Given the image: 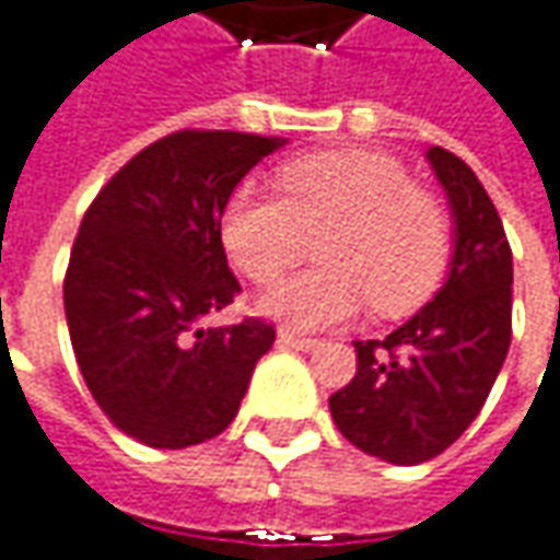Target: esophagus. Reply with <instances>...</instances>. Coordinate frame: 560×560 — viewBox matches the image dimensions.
<instances>
[{
    "label": "esophagus",
    "instance_id": "esophagus-1",
    "mask_svg": "<svg viewBox=\"0 0 560 560\" xmlns=\"http://www.w3.org/2000/svg\"><path fill=\"white\" fill-rule=\"evenodd\" d=\"M279 342L281 346L294 348V351H313V348L319 346V342H316V339H311V336H298V332H291V329H281Z\"/></svg>",
    "mask_w": 560,
    "mask_h": 560
}]
</instances>
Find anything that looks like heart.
I'll return each instance as SVG.
<instances>
[{"label": "heart", "instance_id": "b5f03b06", "mask_svg": "<svg viewBox=\"0 0 560 560\" xmlns=\"http://www.w3.org/2000/svg\"><path fill=\"white\" fill-rule=\"evenodd\" d=\"M281 196L244 183L221 209V244L256 284L291 269L319 237L323 269L281 281L259 298V313L313 332L354 319L368 298L380 313L421 301L441 279L450 253L444 206L380 154L336 151L284 164Z\"/></svg>", "mask_w": 560, "mask_h": 560}]
</instances>
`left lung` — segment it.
Returning a JSON list of instances; mask_svg holds the SVG:
<instances>
[{
  "label": "left lung",
  "instance_id": "8db88e82",
  "mask_svg": "<svg viewBox=\"0 0 560 560\" xmlns=\"http://www.w3.org/2000/svg\"><path fill=\"white\" fill-rule=\"evenodd\" d=\"M453 218L441 291L383 339L354 342L358 374L329 396L346 441L393 466L441 456L485 406L510 348L513 256L472 167L428 149Z\"/></svg>",
  "mask_w": 560,
  "mask_h": 560
}]
</instances>
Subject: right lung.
<instances>
[{
  "instance_id": "right-lung-1",
  "label": "right lung",
  "mask_w": 560,
  "mask_h": 560,
  "mask_svg": "<svg viewBox=\"0 0 560 560\" xmlns=\"http://www.w3.org/2000/svg\"><path fill=\"white\" fill-rule=\"evenodd\" d=\"M288 139L174 132L139 151L84 212L62 284L75 361L101 411L132 441L183 450L218 438L241 409L276 329L206 326L241 284L221 209Z\"/></svg>"
}]
</instances>
